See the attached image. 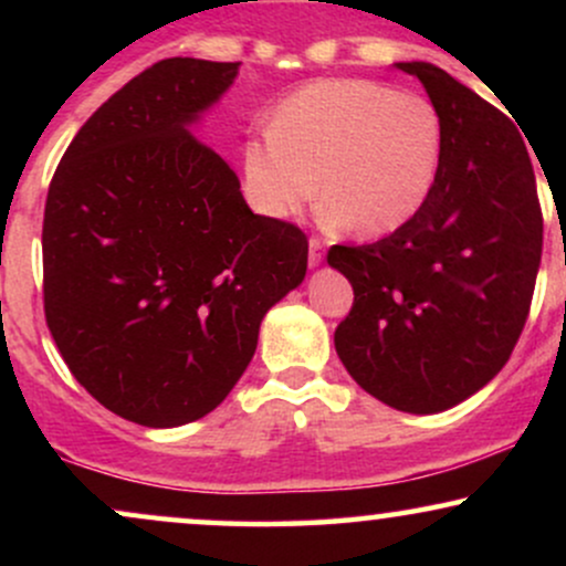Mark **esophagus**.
<instances>
[{
  "instance_id": "1",
  "label": "esophagus",
  "mask_w": 566,
  "mask_h": 566,
  "mask_svg": "<svg viewBox=\"0 0 566 566\" xmlns=\"http://www.w3.org/2000/svg\"><path fill=\"white\" fill-rule=\"evenodd\" d=\"M324 261V244L319 239H308V265L311 269H316V265H322Z\"/></svg>"
}]
</instances>
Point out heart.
I'll return each instance as SVG.
<instances>
[{"instance_id": "obj_1", "label": "heart", "mask_w": 566, "mask_h": 566, "mask_svg": "<svg viewBox=\"0 0 566 566\" xmlns=\"http://www.w3.org/2000/svg\"><path fill=\"white\" fill-rule=\"evenodd\" d=\"M439 112L423 95L373 80H319L276 103L269 133L239 151L247 205L287 220L319 193L329 220L386 237L426 205L439 175Z\"/></svg>"}]
</instances>
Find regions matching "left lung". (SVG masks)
Instances as JSON below:
<instances>
[{"label":"left lung","mask_w":566,"mask_h":566,"mask_svg":"<svg viewBox=\"0 0 566 566\" xmlns=\"http://www.w3.org/2000/svg\"><path fill=\"white\" fill-rule=\"evenodd\" d=\"M396 69L418 76L439 112V175L418 216L391 237L327 252L354 287L335 350L382 405L433 415L509 361L541 269L543 216L509 116L433 63Z\"/></svg>","instance_id":"obj_1"}]
</instances>
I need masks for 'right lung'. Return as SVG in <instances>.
Listing matches in <instances>:
<instances>
[{"label":"right lung","instance_id":"obj_1","mask_svg":"<svg viewBox=\"0 0 566 566\" xmlns=\"http://www.w3.org/2000/svg\"><path fill=\"white\" fill-rule=\"evenodd\" d=\"M239 63L167 57L84 122L48 191L44 316L71 375L119 418L193 423L242 378L308 239L247 207L191 127Z\"/></svg>","mask_w":566,"mask_h":566}]
</instances>
